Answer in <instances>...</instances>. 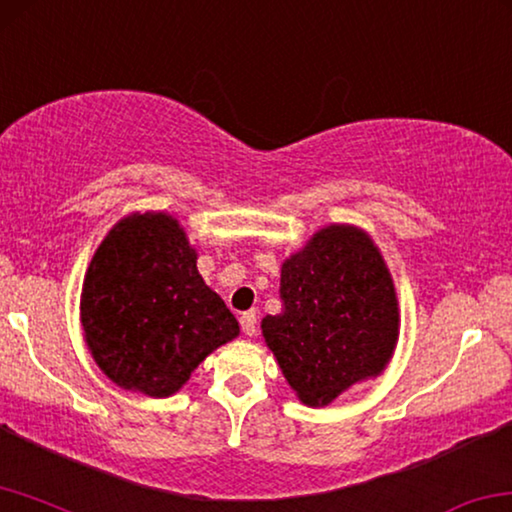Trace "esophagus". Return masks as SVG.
I'll use <instances>...</instances> for the list:
<instances>
[{"mask_svg": "<svg viewBox=\"0 0 512 512\" xmlns=\"http://www.w3.org/2000/svg\"><path fill=\"white\" fill-rule=\"evenodd\" d=\"M240 325H242V332H245L247 336H254L256 334V313L254 311L242 313Z\"/></svg>", "mask_w": 512, "mask_h": 512, "instance_id": "obj_1", "label": "esophagus"}]
</instances>
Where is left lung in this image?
I'll return each mask as SVG.
<instances>
[{
    "mask_svg": "<svg viewBox=\"0 0 512 512\" xmlns=\"http://www.w3.org/2000/svg\"><path fill=\"white\" fill-rule=\"evenodd\" d=\"M283 309L261 322L267 348L297 398L325 407L377 377L398 341V300L366 231L332 224L281 265Z\"/></svg>",
    "mask_w": 512,
    "mask_h": 512,
    "instance_id": "8db88e82",
    "label": "left lung"
}]
</instances>
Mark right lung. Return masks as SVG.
<instances>
[{
	"mask_svg": "<svg viewBox=\"0 0 512 512\" xmlns=\"http://www.w3.org/2000/svg\"><path fill=\"white\" fill-rule=\"evenodd\" d=\"M80 316L100 371L151 398L176 393L212 350L240 334L167 212H135L107 233L86 270Z\"/></svg>",
	"mask_w": 512,
	"mask_h": 512,
	"instance_id": "obj_1",
	"label": "right lung"
}]
</instances>
